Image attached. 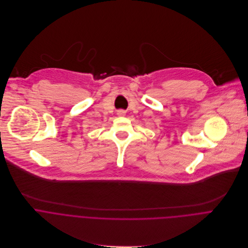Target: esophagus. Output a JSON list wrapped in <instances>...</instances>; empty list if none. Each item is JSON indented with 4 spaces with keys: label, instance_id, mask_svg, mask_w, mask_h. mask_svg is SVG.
Returning <instances> with one entry per match:
<instances>
[{
    "label": "esophagus",
    "instance_id": "esophagus-1",
    "mask_svg": "<svg viewBox=\"0 0 248 248\" xmlns=\"http://www.w3.org/2000/svg\"><path fill=\"white\" fill-rule=\"evenodd\" d=\"M124 114H125V111H124V110H119V111H118V115L122 116V115H124Z\"/></svg>",
    "mask_w": 248,
    "mask_h": 248
}]
</instances>
